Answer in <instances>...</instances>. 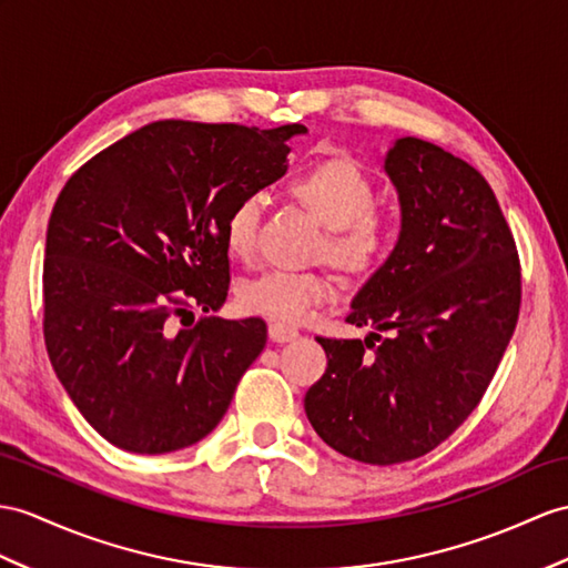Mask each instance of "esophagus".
<instances>
[{
    "mask_svg": "<svg viewBox=\"0 0 568 568\" xmlns=\"http://www.w3.org/2000/svg\"><path fill=\"white\" fill-rule=\"evenodd\" d=\"M298 337V329L296 327H288L282 323H270V339L276 344H284V342H292Z\"/></svg>",
    "mask_w": 568,
    "mask_h": 568,
    "instance_id": "34e87169",
    "label": "esophagus"
}]
</instances>
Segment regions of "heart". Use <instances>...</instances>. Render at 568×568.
<instances>
[{
  "label": "heart",
  "mask_w": 568,
  "mask_h": 568,
  "mask_svg": "<svg viewBox=\"0 0 568 568\" xmlns=\"http://www.w3.org/2000/svg\"><path fill=\"white\" fill-rule=\"evenodd\" d=\"M286 192L325 236L317 255L352 276L378 272L395 251V221L376 210V185L358 165L332 159L294 175ZM260 224V197L243 195L224 216L221 236L233 260H251ZM335 282L323 272H265L239 286V306L272 323L301 325L335 298Z\"/></svg>",
  "instance_id": "heart-1"
}]
</instances>
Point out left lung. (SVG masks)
<instances>
[{
  "instance_id": "8db88e82",
  "label": "left lung",
  "mask_w": 568,
  "mask_h": 568,
  "mask_svg": "<svg viewBox=\"0 0 568 568\" xmlns=\"http://www.w3.org/2000/svg\"><path fill=\"white\" fill-rule=\"evenodd\" d=\"M385 173L403 231L347 315L373 332L317 337L327 368L303 399L315 434L368 465L444 444L487 393L520 311L516 241L484 175L417 136L395 142Z\"/></svg>"
}]
</instances>
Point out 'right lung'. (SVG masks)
Wrapping results in <instances>:
<instances>
[{
	"label": "right lung",
	"instance_id": "right-lung-1",
	"mask_svg": "<svg viewBox=\"0 0 568 568\" xmlns=\"http://www.w3.org/2000/svg\"><path fill=\"white\" fill-rule=\"evenodd\" d=\"M303 132L159 120L67 180L45 241V347L67 395L113 446L180 450L226 414L267 325L184 317L224 306V216L286 173V140Z\"/></svg>",
	"mask_w": 568,
	"mask_h": 568
}]
</instances>
